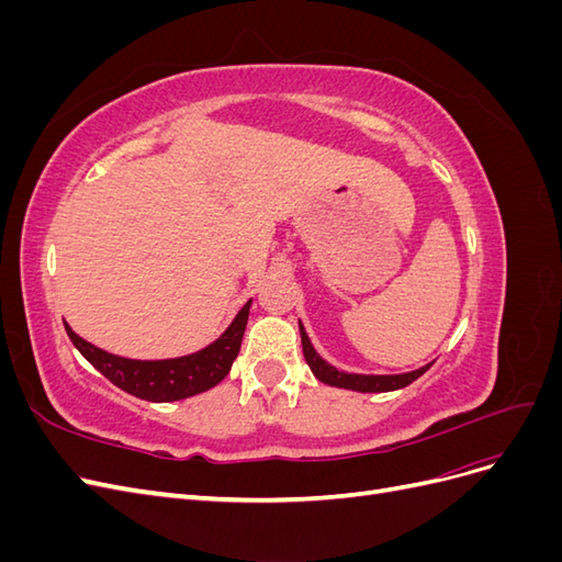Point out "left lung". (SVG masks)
Instances as JSON below:
<instances>
[{
  "label": "left lung",
  "mask_w": 562,
  "mask_h": 562,
  "mask_svg": "<svg viewBox=\"0 0 562 562\" xmlns=\"http://www.w3.org/2000/svg\"><path fill=\"white\" fill-rule=\"evenodd\" d=\"M300 337H302V351H304V361L312 368L314 378L321 380L328 386L337 389H351V391H361V394H380V391H396L407 384H413L419 375H424L431 368V363L422 366L411 372H401V375H363V372H347V370H337L328 361H323L318 351L314 349L312 339L304 330L302 321H300Z\"/></svg>",
  "instance_id": "obj_1"
}]
</instances>
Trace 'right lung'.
Segmentation results:
<instances>
[{
  "label": "right lung",
  "mask_w": 562,
  "mask_h": 562,
  "mask_svg": "<svg viewBox=\"0 0 562 562\" xmlns=\"http://www.w3.org/2000/svg\"><path fill=\"white\" fill-rule=\"evenodd\" d=\"M250 304L252 300L244 304L239 314H236L227 326V330L220 335L215 342L194 353L178 356V359H124V356L110 353L87 342V339L79 337L67 323L65 330L83 359H87L98 372H103L114 386L124 389L126 394L135 398L151 403H171L196 396L201 391H209L227 378V372L232 370V363L241 349Z\"/></svg>",
  "instance_id": "1"
}]
</instances>
